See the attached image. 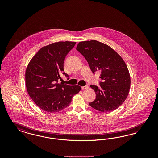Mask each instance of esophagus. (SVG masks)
Returning a JSON list of instances; mask_svg holds the SVG:
<instances>
[{
	"label": "esophagus",
	"instance_id": "1",
	"mask_svg": "<svg viewBox=\"0 0 158 158\" xmlns=\"http://www.w3.org/2000/svg\"><path fill=\"white\" fill-rule=\"evenodd\" d=\"M81 89H83V90H84V89H89V86H82V87H81Z\"/></svg>",
	"mask_w": 158,
	"mask_h": 158
}]
</instances>
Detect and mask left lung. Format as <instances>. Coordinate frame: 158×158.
<instances>
[{"label": "left lung", "mask_w": 158, "mask_h": 158, "mask_svg": "<svg viewBox=\"0 0 158 158\" xmlns=\"http://www.w3.org/2000/svg\"><path fill=\"white\" fill-rule=\"evenodd\" d=\"M77 50L86 58L93 73L101 72L100 87L90 86L96 97L89 105L102 112L119 108L128 96L130 87L129 69L122 58L109 46L97 40L81 42Z\"/></svg>", "instance_id": "left-lung-1"}]
</instances>
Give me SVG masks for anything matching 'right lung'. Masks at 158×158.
I'll list each match as a JSON object with an SVG mask.
<instances>
[{
    "label": "right lung",
    "mask_w": 158,
    "mask_h": 158,
    "mask_svg": "<svg viewBox=\"0 0 158 158\" xmlns=\"http://www.w3.org/2000/svg\"><path fill=\"white\" fill-rule=\"evenodd\" d=\"M75 42H58L41 48L31 59L25 71V85L29 96L36 105L48 112H57L71 104L79 86L58 83L64 72V62Z\"/></svg>",
    "instance_id": "add662e5"
}]
</instances>
